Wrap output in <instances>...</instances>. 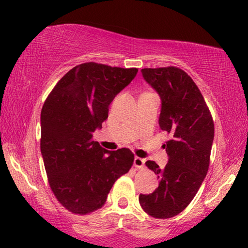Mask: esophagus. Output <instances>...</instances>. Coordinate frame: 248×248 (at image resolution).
<instances>
[{"mask_svg": "<svg viewBox=\"0 0 248 248\" xmlns=\"http://www.w3.org/2000/svg\"><path fill=\"white\" fill-rule=\"evenodd\" d=\"M144 162H145V159L140 158V157H135L134 161H133V165H134L135 168L141 169V168L144 167Z\"/></svg>", "mask_w": 248, "mask_h": 248, "instance_id": "34e87169", "label": "esophagus"}]
</instances>
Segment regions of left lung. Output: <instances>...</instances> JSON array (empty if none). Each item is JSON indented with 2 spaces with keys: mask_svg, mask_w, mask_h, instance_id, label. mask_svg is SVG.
<instances>
[{
  "mask_svg": "<svg viewBox=\"0 0 248 248\" xmlns=\"http://www.w3.org/2000/svg\"><path fill=\"white\" fill-rule=\"evenodd\" d=\"M142 77L161 99L159 126L171 139L164 144L168 162L160 168L145 165L158 175L159 186L139 202L149 216L167 219L177 216L198 193L209 169L215 124L201 91L184 71L175 66L142 69Z\"/></svg>",
  "mask_w": 248,
  "mask_h": 248,
  "instance_id": "8db88e82",
  "label": "left lung"
}]
</instances>
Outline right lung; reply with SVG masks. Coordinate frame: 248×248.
Masks as SVG:
<instances>
[{"mask_svg": "<svg viewBox=\"0 0 248 248\" xmlns=\"http://www.w3.org/2000/svg\"><path fill=\"white\" fill-rule=\"evenodd\" d=\"M138 69L93 62L70 70L54 87L40 114V151L50 188L76 215L100 209L114 183L133 165L130 149L108 151L93 141L116 94Z\"/></svg>", "mask_w": 248, "mask_h": 248, "instance_id": "add662e5", "label": "right lung"}]
</instances>
